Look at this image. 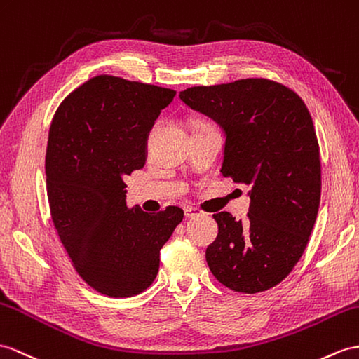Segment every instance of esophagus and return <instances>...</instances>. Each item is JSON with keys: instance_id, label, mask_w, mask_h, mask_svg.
Listing matches in <instances>:
<instances>
[{"instance_id": "34e87169", "label": "esophagus", "mask_w": 359, "mask_h": 359, "mask_svg": "<svg viewBox=\"0 0 359 359\" xmlns=\"http://www.w3.org/2000/svg\"><path fill=\"white\" fill-rule=\"evenodd\" d=\"M184 215H186L187 217H195V216H198V215H203V212H201V210L196 208V207L187 205V207H184Z\"/></svg>"}]
</instances>
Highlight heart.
Listing matches in <instances>:
<instances>
[{
  "label": "heart",
  "mask_w": 359,
  "mask_h": 359,
  "mask_svg": "<svg viewBox=\"0 0 359 359\" xmlns=\"http://www.w3.org/2000/svg\"><path fill=\"white\" fill-rule=\"evenodd\" d=\"M204 125H205V123H199L198 126H204ZM198 126H196V128H198Z\"/></svg>",
  "instance_id": "1"
}]
</instances>
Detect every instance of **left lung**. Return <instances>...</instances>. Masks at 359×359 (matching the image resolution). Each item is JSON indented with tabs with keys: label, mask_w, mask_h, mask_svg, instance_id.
<instances>
[{
	"label": "left lung",
	"mask_w": 359,
	"mask_h": 359,
	"mask_svg": "<svg viewBox=\"0 0 359 359\" xmlns=\"http://www.w3.org/2000/svg\"><path fill=\"white\" fill-rule=\"evenodd\" d=\"M180 99L224 129L221 173L251 189L245 221L213 215L208 268L234 292L271 290L300 260L317 219L321 163L311 114L299 94L268 79L191 86Z\"/></svg>",
	"instance_id": "1"
}]
</instances>
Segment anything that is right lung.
<instances>
[{
	"mask_svg": "<svg viewBox=\"0 0 359 359\" xmlns=\"http://www.w3.org/2000/svg\"><path fill=\"white\" fill-rule=\"evenodd\" d=\"M177 91L95 76L69 93L51 120L46 154L51 219L77 274L108 297L152 285L160 250L184 217L126 207L123 178L146 163L147 135Z\"/></svg>",
	"mask_w": 359,
	"mask_h": 359,
	"instance_id": "add662e5",
	"label": "right lung"
}]
</instances>
